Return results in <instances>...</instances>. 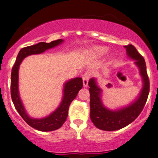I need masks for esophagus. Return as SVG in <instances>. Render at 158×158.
<instances>
[{
	"mask_svg": "<svg viewBox=\"0 0 158 158\" xmlns=\"http://www.w3.org/2000/svg\"><path fill=\"white\" fill-rule=\"evenodd\" d=\"M90 74L89 72H85V73L83 74L82 76V80H83V85L84 87H87V85H88L89 79H90Z\"/></svg>",
	"mask_w": 158,
	"mask_h": 158,
	"instance_id": "34e87169",
	"label": "esophagus"
}]
</instances>
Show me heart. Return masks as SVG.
Wrapping results in <instances>:
<instances>
[{"label":"heart","mask_w":158,"mask_h":158,"mask_svg":"<svg viewBox=\"0 0 158 158\" xmlns=\"http://www.w3.org/2000/svg\"><path fill=\"white\" fill-rule=\"evenodd\" d=\"M107 49L106 48H104V47H98V48H96V51H97L98 54L100 55L105 54V53L107 52Z\"/></svg>","instance_id":"b5f03b06"}]
</instances>
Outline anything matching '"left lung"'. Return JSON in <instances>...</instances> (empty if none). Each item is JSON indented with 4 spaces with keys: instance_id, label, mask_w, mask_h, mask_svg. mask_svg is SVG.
Here are the masks:
<instances>
[{
    "instance_id": "left-lung-1",
    "label": "left lung",
    "mask_w": 158,
    "mask_h": 158,
    "mask_svg": "<svg viewBox=\"0 0 158 158\" xmlns=\"http://www.w3.org/2000/svg\"><path fill=\"white\" fill-rule=\"evenodd\" d=\"M124 47L127 55L135 60V64L139 68L140 73L143 78V87L139 97L134 103L123 109L113 111L104 107L101 100L102 90L97 86L94 78L90 79L88 85L90 94V119L95 126L102 130H120L134 121L143 110L149 96V79L144 58L132 44Z\"/></svg>"
}]
</instances>
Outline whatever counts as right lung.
I'll use <instances>...</instances> for the list:
<instances>
[{"mask_svg":"<svg viewBox=\"0 0 158 158\" xmlns=\"http://www.w3.org/2000/svg\"><path fill=\"white\" fill-rule=\"evenodd\" d=\"M63 41L62 40H56L51 43H41L34 45L25 47L19 51L17 56L15 63L12 69L11 74V97H12L13 104L15 109L20 114V116L30 127H33L36 130L43 131V132H49L54 131L60 128L66 121L68 117L69 106L74 98L77 97L78 92L82 88L83 81L81 78L77 77L71 79L64 84V96L61 104L57 109L48 117L41 119L31 118L25 111L21 100L20 98L18 92V70L20 64L26 56L31 54H41L47 49L51 48L56 45L60 44Z\"/></svg>","mask_w":158,"mask_h":158,"instance_id":"1","label":"right lung"}]
</instances>
